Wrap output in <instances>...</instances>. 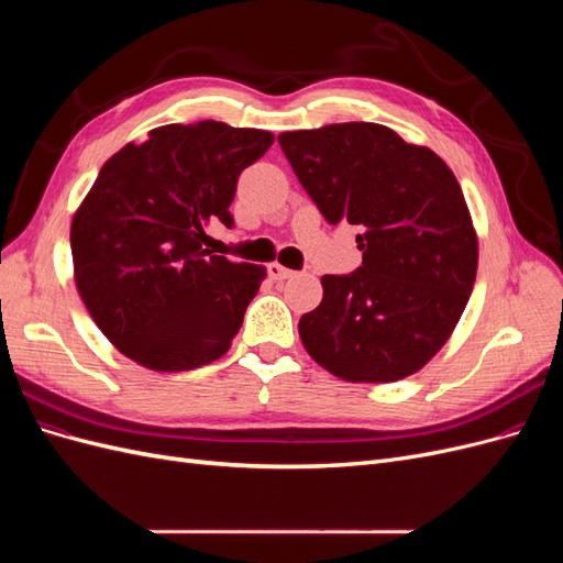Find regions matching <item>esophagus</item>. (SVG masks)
Segmentation results:
<instances>
[{
	"mask_svg": "<svg viewBox=\"0 0 563 563\" xmlns=\"http://www.w3.org/2000/svg\"><path fill=\"white\" fill-rule=\"evenodd\" d=\"M267 275H269V279L284 282V279H291V277L296 275V272L284 267V265H279V263H269V265H267Z\"/></svg>",
	"mask_w": 563,
	"mask_h": 563,
	"instance_id": "34e87169",
	"label": "esophagus"
}]
</instances>
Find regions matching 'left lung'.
I'll return each instance as SVG.
<instances>
[{"mask_svg": "<svg viewBox=\"0 0 563 563\" xmlns=\"http://www.w3.org/2000/svg\"><path fill=\"white\" fill-rule=\"evenodd\" d=\"M279 145L327 223L362 230V265L323 275L298 331L312 360L350 383H395L446 343L476 277L463 190L430 147L371 122L288 131Z\"/></svg>", "mask_w": 563, "mask_h": 563, "instance_id": "left-lung-1", "label": "left lung"}]
</instances>
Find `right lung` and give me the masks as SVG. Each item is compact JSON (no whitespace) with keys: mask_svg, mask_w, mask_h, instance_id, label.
<instances>
[{"mask_svg":"<svg viewBox=\"0 0 563 563\" xmlns=\"http://www.w3.org/2000/svg\"><path fill=\"white\" fill-rule=\"evenodd\" d=\"M272 143L261 129L168 124L100 168L73 218L75 282L129 360L176 373L230 350L265 267L211 255L207 225H234L236 180Z\"/></svg>","mask_w":563,"mask_h":563,"instance_id":"right-lung-1","label":"right lung"}]
</instances>
